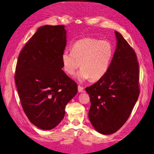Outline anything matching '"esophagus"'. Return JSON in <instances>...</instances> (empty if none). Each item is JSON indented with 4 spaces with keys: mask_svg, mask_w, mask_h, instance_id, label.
<instances>
[{
    "mask_svg": "<svg viewBox=\"0 0 154 154\" xmlns=\"http://www.w3.org/2000/svg\"><path fill=\"white\" fill-rule=\"evenodd\" d=\"M78 91L79 92H84V87L81 86V85H78Z\"/></svg>",
    "mask_w": 154,
    "mask_h": 154,
    "instance_id": "obj_1",
    "label": "esophagus"
}]
</instances>
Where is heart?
Segmentation results:
<instances>
[{"label": "heart", "mask_w": 154, "mask_h": 154, "mask_svg": "<svg viewBox=\"0 0 154 154\" xmlns=\"http://www.w3.org/2000/svg\"><path fill=\"white\" fill-rule=\"evenodd\" d=\"M113 56V47L109 41L95 38H85L75 42L71 51H63L61 61L64 71L76 75L79 81L89 79L97 81L107 73Z\"/></svg>", "instance_id": "1"}]
</instances>
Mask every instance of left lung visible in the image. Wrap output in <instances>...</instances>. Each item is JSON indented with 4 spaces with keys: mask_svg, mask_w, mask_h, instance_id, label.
Instances as JSON below:
<instances>
[{
    "mask_svg": "<svg viewBox=\"0 0 154 154\" xmlns=\"http://www.w3.org/2000/svg\"><path fill=\"white\" fill-rule=\"evenodd\" d=\"M117 47L107 73L86 87L91 107L89 119L99 133L112 134L128 119L140 95V70L136 53L116 31Z\"/></svg>",
    "mask_w": 154,
    "mask_h": 154,
    "instance_id": "1",
    "label": "left lung"
}]
</instances>
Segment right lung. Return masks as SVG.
I'll list each match as a JSON object with an SVG mask.
<instances>
[{
    "label": "right lung",
    "mask_w": 154,
    "mask_h": 154,
    "mask_svg": "<svg viewBox=\"0 0 154 154\" xmlns=\"http://www.w3.org/2000/svg\"><path fill=\"white\" fill-rule=\"evenodd\" d=\"M67 40L64 25L39 27L19 54L14 80L29 121L52 129L65 116V105L76 95L77 85L62 70Z\"/></svg>",
    "instance_id": "obj_1"
}]
</instances>
